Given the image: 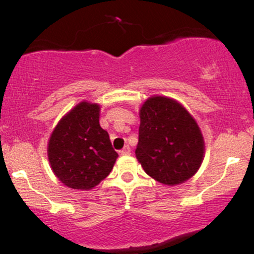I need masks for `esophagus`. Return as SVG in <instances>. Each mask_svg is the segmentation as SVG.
<instances>
[{
  "mask_svg": "<svg viewBox=\"0 0 254 254\" xmlns=\"http://www.w3.org/2000/svg\"><path fill=\"white\" fill-rule=\"evenodd\" d=\"M130 148H129V145H126V147H125L123 150L120 151V154L123 155V156H126V155H130Z\"/></svg>",
  "mask_w": 254,
  "mask_h": 254,
  "instance_id": "obj_1",
  "label": "esophagus"
}]
</instances>
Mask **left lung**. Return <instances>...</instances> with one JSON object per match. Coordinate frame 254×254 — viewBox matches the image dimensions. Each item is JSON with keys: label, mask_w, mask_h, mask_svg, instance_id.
<instances>
[{"label": "left lung", "mask_w": 254, "mask_h": 254, "mask_svg": "<svg viewBox=\"0 0 254 254\" xmlns=\"http://www.w3.org/2000/svg\"><path fill=\"white\" fill-rule=\"evenodd\" d=\"M135 155L151 178L164 185L185 183L204 157V141L190 113L176 99L152 96L140 109Z\"/></svg>", "instance_id": "left-lung-1"}]
</instances>
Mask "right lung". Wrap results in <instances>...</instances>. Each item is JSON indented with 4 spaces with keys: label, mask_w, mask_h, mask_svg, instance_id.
Segmentation results:
<instances>
[{
    "label": "right lung",
    "mask_w": 254,
    "mask_h": 254,
    "mask_svg": "<svg viewBox=\"0 0 254 254\" xmlns=\"http://www.w3.org/2000/svg\"><path fill=\"white\" fill-rule=\"evenodd\" d=\"M100 106L81 102L61 118L47 145L54 175L65 186L89 190L106 178L118 158L99 125Z\"/></svg>",
    "instance_id": "1"
}]
</instances>
